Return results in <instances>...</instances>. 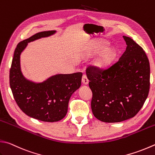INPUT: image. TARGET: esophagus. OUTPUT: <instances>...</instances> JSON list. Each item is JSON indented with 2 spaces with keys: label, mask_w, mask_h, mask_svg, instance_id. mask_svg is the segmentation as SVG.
<instances>
[{
  "label": "esophagus",
  "mask_w": 155,
  "mask_h": 155,
  "mask_svg": "<svg viewBox=\"0 0 155 155\" xmlns=\"http://www.w3.org/2000/svg\"><path fill=\"white\" fill-rule=\"evenodd\" d=\"M81 81H82V83L84 84H87L89 82V80L88 79H87L86 75L84 74L83 76H82V78H81Z\"/></svg>",
  "instance_id": "1"
}]
</instances>
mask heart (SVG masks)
<instances>
[{
    "label": "heart",
    "instance_id": "b5f03b06",
    "mask_svg": "<svg viewBox=\"0 0 155 155\" xmlns=\"http://www.w3.org/2000/svg\"><path fill=\"white\" fill-rule=\"evenodd\" d=\"M109 43L107 40H102V41L96 43L88 51L90 56H93L96 53H98L101 51L100 54L96 61V65L99 68H104L110 65L115 57V50L112 47H107Z\"/></svg>",
    "mask_w": 155,
    "mask_h": 155
}]
</instances>
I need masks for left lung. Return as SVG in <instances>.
I'll return each instance as SVG.
<instances>
[{
    "label": "left lung",
    "mask_w": 155,
    "mask_h": 155,
    "mask_svg": "<svg viewBox=\"0 0 155 155\" xmlns=\"http://www.w3.org/2000/svg\"><path fill=\"white\" fill-rule=\"evenodd\" d=\"M126 50L106 68L87 66L92 92L91 108L96 118L106 123L134 117L144 105L150 90V63L144 51L130 37L123 36Z\"/></svg>",
    "instance_id": "8db88e82"
}]
</instances>
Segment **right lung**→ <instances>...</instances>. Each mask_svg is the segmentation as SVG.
<instances>
[{
  "label": "right lung",
  "instance_id": "1",
  "mask_svg": "<svg viewBox=\"0 0 155 155\" xmlns=\"http://www.w3.org/2000/svg\"><path fill=\"white\" fill-rule=\"evenodd\" d=\"M54 32H38L20 42L15 50L9 74L11 91L20 109L32 118L46 122L58 121L66 115L69 98L81 86L82 73L55 75L44 82L35 84L23 78L20 69V54L28 42Z\"/></svg>",
  "mask_w": 155,
  "mask_h": 155
}]
</instances>
